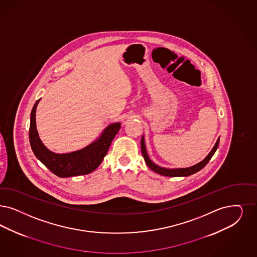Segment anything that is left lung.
Wrapping results in <instances>:
<instances>
[{"label": "left lung", "mask_w": 257, "mask_h": 257, "mask_svg": "<svg viewBox=\"0 0 257 257\" xmlns=\"http://www.w3.org/2000/svg\"><path fill=\"white\" fill-rule=\"evenodd\" d=\"M219 140H220V137L217 139V141L215 143L214 147L212 148V150L210 151L209 154L207 155V157L203 160V161L197 163L196 165L194 166H191L190 168H182V169H166V168H163L160 167L156 164H154L153 162L151 160V158L149 157L148 155V152H147V149H146V144H145V137L144 135L141 138V151H142L143 157L145 159L146 164L148 165V167L152 170V171H155L156 173L158 174H161L164 176H168V177H186V176H190L191 174L199 171L200 170H202L208 163H209L210 158L212 157V155L215 153L217 148H218Z\"/></svg>", "instance_id": "left-lung-1"}]
</instances>
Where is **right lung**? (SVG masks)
I'll list each match as a JSON object with an SVG mask.
<instances>
[{
  "instance_id": "obj_1",
  "label": "right lung",
  "mask_w": 257,
  "mask_h": 257,
  "mask_svg": "<svg viewBox=\"0 0 257 257\" xmlns=\"http://www.w3.org/2000/svg\"><path fill=\"white\" fill-rule=\"evenodd\" d=\"M40 100L31 110L29 126V142L37 159L52 173L62 178L85 175L95 171L106 155L115 135L121 128V123L108 124L94 142L82 150L68 153H55L49 151L39 137L36 127V108Z\"/></svg>"
}]
</instances>
